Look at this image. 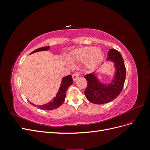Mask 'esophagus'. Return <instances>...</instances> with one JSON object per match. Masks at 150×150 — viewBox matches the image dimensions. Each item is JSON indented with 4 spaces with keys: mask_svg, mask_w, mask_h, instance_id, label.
<instances>
[{
    "mask_svg": "<svg viewBox=\"0 0 150 150\" xmlns=\"http://www.w3.org/2000/svg\"><path fill=\"white\" fill-rule=\"evenodd\" d=\"M79 72H75V73L73 74V75H72V79H73L74 81H76L77 79L79 78Z\"/></svg>",
    "mask_w": 150,
    "mask_h": 150,
    "instance_id": "34e87169",
    "label": "esophagus"
}]
</instances>
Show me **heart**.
<instances>
[{"label": "heart", "instance_id": "1", "mask_svg": "<svg viewBox=\"0 0 150 150\" xmlns=\"http://www.w3.org/2000/svg\"><path fill=\"white\" fill-rule=\"evenodd\" d=\"M103 58V53L95 47H85L76 50L69 56L72 61L86 62L89 67H93Z\"/></svg>", "mask_w": 150, "mask_h": 150}]
</instances>
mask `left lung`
<instances>
[{
  "label": "left lung",
  "mask_w": 150,
  "mask_h": 150,
  "mask_svg": "<svg viewBox=\"0 0 150 150\" xmlns=\"http://www.w3.org/2000/svg\"><path fill=\"white\" fill-rule=\"evenodd\" d=\"M108 60L115 62L116 72L112 83L110 84L101 83L93 73L84 76L88 86L84 94L88 100L94 104H104L111 102L119 96L122 91L126 79V67L120 52L111 49L108 52Z\"/></svg>",
  "instance_id": "8db88e82"
}]
</instances>
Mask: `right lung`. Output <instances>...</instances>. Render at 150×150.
I'll list each match as a JSON object with an SVG mask.
<instances>
[{
  "label": "right lung",
  "instance_id": "right-lung-1",
  "mask_svg": "<svg viewBox=\"0 0 150 150\" xmlns=\"http://www.w3.org/2000/svg\"><path fill=\"white\" fill-rule=\"evenodd\" d=\"M49 47H50L49 46H47L46 47H40V48L37 49L33 52H32L31 54L34 53L35 52L47 51V50L49 49ZM72 83H73V81H72V78L71 75H68L67 76H66L64 78H63L60 88L59 89V91L56 94V96L55 98H54L52 99V100L50 101L49 103H48L47 104L38 106V108L41 109V110H54V109H56L59 107L61 104L64 103L65 98H66V91L67 88L72 84ZM30 103L31 104H33V105H34V104H32L31 103Z\"/></svg>",
  "mask_w": 150,
  "mask_h": 150
}]
</instances>
